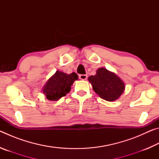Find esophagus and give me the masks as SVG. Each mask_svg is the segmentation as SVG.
Returning a JSON list of instances; mask_svg holds the SVG:
<instances>
[{"label": "esophagus", "instance_id": "obj_1", "mask_svg": "<svg viewBox=\"0 0 159 159\" xmlns=\"http://www.w3.org/2000/svg\"><path fill=\"white\" fill-rule=\"evenodd\" d=\"M88 78V75L87 74H80L79 75V79L81 80H86Z\"/></svg>", "mask_w": 159, "mask_h": 159}]
</instances>
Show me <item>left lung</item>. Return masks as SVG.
Returning a JSON list of instances; mask_svg holds the SVG:
<instances>
[{
  "instance_id": "8db88e82",
  "label": "left lung",
  "mask_w": 159,
  "mask_h": 159,
  "mask_svg": "<svg viewBox=\"0 0 159 159\" xmlns=\"http://www.w3.org/2000/svg\"><path fill=\"white\" fill-rule=\"evenodd\" d=\"M93 90L101 98L112 102L117 99L125 90L121 79L104 68H99L95 76L88 78Z\"/></svg>"
}]
</instances>
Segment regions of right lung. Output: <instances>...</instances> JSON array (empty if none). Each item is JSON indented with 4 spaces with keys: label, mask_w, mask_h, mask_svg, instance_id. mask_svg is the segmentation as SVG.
I'll return each mask as SVG.
<instances>
[{
    "label": "right lung",
    "mask_w": 159,
    "mask_h": 159,
    "mask_svg": "<svg viewBox=\"0 0 159 159\" xmlns=\"http://www.w3.org/2000/svg\"><path fill=\"white\" fill-rule=\"evenodd\" d=\"M77 79L78 75L74 72L66 74L57 71L48 80L43 92L46 95L48 99L56 101L69 93L71 85Z\"/></svg>",
    "instance_id": "1"
}]
</instances>
